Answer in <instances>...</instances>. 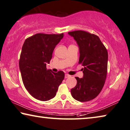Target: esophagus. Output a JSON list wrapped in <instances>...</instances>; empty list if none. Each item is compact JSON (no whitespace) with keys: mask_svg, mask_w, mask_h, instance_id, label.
Masks as SVG:
<instances>
[{"mask_svg":"<svg viewBox=\"0 0 130 130\" xmlns=\"http://www.w3.org/2000/svg\"><path fill=\"white\" fill-rule=\"evenodd\" d=\"M71 77V75H69L68 74H65V78H68V77Z\"/></svg>","mask_w":130,"mask_h":130,"instance_id":"obj_1","label":"esophagus"}]
</instances>
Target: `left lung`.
Masks as SVG:
<instances>
[{
	"mask_svg": "<svg viewBox=\"0 0 130 130\" xmlns=\"http://www.w3.org/2000/svg\"><path fill=\"white\" fill-rule=\"evenodd\" d=\"M79 46V63L84 77H76L77 84L71 92L72 96L79 102H88L96 98L103 88L107 73V50L99 37L82 30L68 32Z\"/></svg>",
	"mask_w": 130,
	"mask_h": 130,
	"instance_id": "left-lung-1",
	"label": "left lung"
}]
</instances>
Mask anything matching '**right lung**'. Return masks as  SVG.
I'll use <instances>...</instances> for the list:
<instances>
[{"instance_id": "1", "label": "right lung", "mask_w": 130, "mask_h": 130, "mask_svg": "<svg viewBox=\"0 0 130 130\" xmlns=\"http://www.w3.org/2000/svg\"><path fill=\"white\" fill-rule=\"evenodd\" d=\"M63 37V33H38L27 38L23 44L19 59L23 84L31 95L41 101L54 98L64 79L63 71L53 72L46 67Z\"/></svg>"}]
</instances>
